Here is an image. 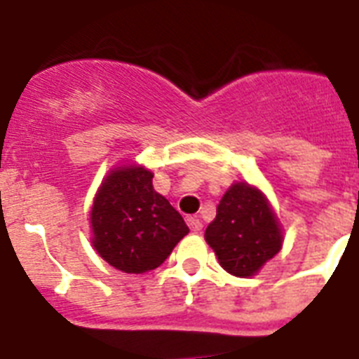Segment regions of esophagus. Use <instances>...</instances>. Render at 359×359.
<instances>
[{
    "mask_svg": "<svg viewBox=\"0 0 359 359\" xmlns=\"http://www.w3.org/2000/svg\"><path fill=\"white\" fill-rule=\"evenodd\" d=\"M187 222H188V226H190V230H192V232H200V230H201V220L198 219V217H188Z\"/></svg>",
    "mask_w": 359,
    "mask_h": 359,
    "instance_id": "34e87169",
    "label": "esophagus"
}]
</instances>
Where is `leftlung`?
I'll use <instances>...</instances> for the list:
<instances>
[{
  "label": "left lung",
  "mask_w": 359,
  "mask_h": 359,
  "mask_svg": "<svg viewBox=\"0 0 359 359\" xmlns=\"http://www.w3.org/2000/svg\"><path fill=\"white\" fill-rule=\"evenodd\" d=\"M205 240L220 266L232 276L247 278L280 251L281 230L266 198L257 188L238 182L217 205Z\"/></svg>",
  "instance_id": "1"
}]
</instances>
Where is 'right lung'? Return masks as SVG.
I'll return each mask as SVG.
<instances>
[{
    "label": "right lung",
    "instance_id": "right-lung-1",
    "mask_svg": "<svg viewBox=\"0 0 359 359\" xmlns=\"http://www.w3.org/2000/svg\"><path fill=\"white\" fill-rule=\"evenodd\" d=\"M152 177L144 167H119L106 177L93 203V245L127 274L163 264L190 232L179 211L154 190Z\"/></svg>",
    "mask_w": 359,
    "mask_h": 359
}]
</instances>
